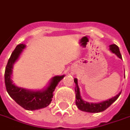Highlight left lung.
I'll return each mask as SVG.
<instances>
[{"mask_svg": "<svg viewBox=\"0 0 130 130\" xmlns=\"http://www.w3.org/2000/svg\"><path fill=\"white\" fill-rule=\"evenodd\" d=\"M110 51L112 53L115 54L118 58L121 59V54L120 52V50L116 44H111L110 45ZM74 83L76 84L75 87V92H76V105H77L78 108L84 112H91V113H95V112H100L104 111L108 107H110L115 101H116L121 94V91L116 95L114 97L111 98L108 100L102 101L100 103H88L86 101H84L80 96V89L78 85V79L74 78Z\"/></svg>", "mask_w": 130, "mask_h": 130, "instance_id": "left-lung-1", "label": "left lung"}]
</instances>
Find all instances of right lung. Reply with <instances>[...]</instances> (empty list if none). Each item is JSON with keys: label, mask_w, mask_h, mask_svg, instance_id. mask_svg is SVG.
Instances as JSON below:
<instances>
[{"label": "right lung", "mask_w": 130, "mask_h": 130, "mask_svg": "<svg viewBox=\"0 0 130 130\" xmlns=\"http://www.w3.org/2000/svg\"><path fill=\"white\" fill-rule=\"evenodd\" d=\"M25 47V44H20L16 46L15 50L12 52L5 68V87L10 96L19 105L27 110H35L46 108L50 104L51 101H52L53 92L65 75L52 77L48 85L41 90H29L15 85L12 80L13 65L18 60Z\"/></svg>", "instance_id": "add662e5"}]
</instances>
